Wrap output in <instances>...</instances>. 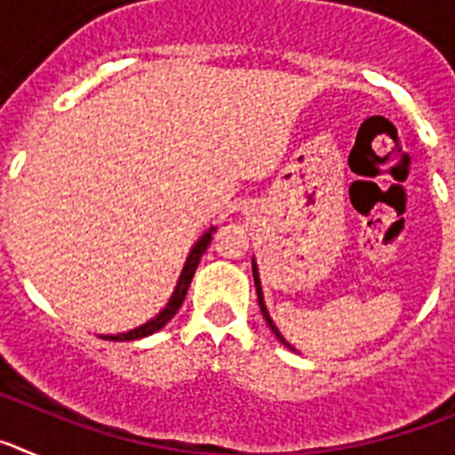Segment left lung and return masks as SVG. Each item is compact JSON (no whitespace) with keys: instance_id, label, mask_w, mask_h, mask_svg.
<instances>
[{"instance_id":"left-lung-1","label":"left lung","mask_w":455,"mask_h":455,"mask_svg":"<svg viewBox=\"0 0 455 455\" xmlns=\"http://www.w3.org/2000/svg\"><path fill=\"white\" fill-rule=\"evenodd\" d=\"M252 277H255V289H257V300H259V309H262V315H264V319H267V323H268V328H271L273 332H275V337L280 341H283L284 347H289L291 348V351H296V348L291 347V344H289L287 339H284L283 335H280V331H277V325L273 323V319H271V315H268V309H267V303H264V291H262V280H259V271H257V262L255 259H252Z\"/></svg>"}]
</instances>
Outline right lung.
<instances>
[{"instance_id": "obj_1", "label": "right lung", "mask_w": 455, "mask_h": 455, "mask_svg": "<svg viewBox=\"0 0 455 455\" xmlns=\"http://www.w3.org/2000/svg\"><path fill=\"white\" fill-rule=\"evenodd\" d=\"M214 232H216V228H209V230L204 232V235L200 236L196 243H193L191 251H188L187 262H184V267H182V273H180V277H178V284H175V289H172V293H171V299H168V303L164 305V309L159 312V315H155L150 321L136 325V328H132V331H127V332H118V335H100V337H102V339H108V341H130V339H140V337H148V335H152V332L162 331L164 325H166L172 316L178 315V309L182 307L184 296H187V291H188V284H191V280H193V273H196V268H198L203 252L207 251V246L212 243V235H214Z\"/></svg>"}]
</instances>
